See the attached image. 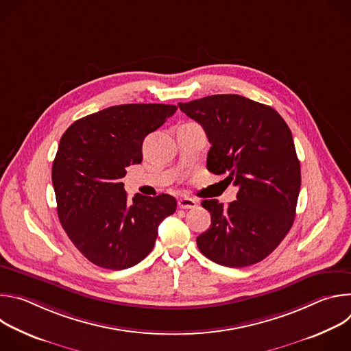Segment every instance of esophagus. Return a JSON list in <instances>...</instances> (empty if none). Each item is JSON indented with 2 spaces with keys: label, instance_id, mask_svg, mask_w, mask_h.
<instances>
[{
  "label": "esophagus",
  "instance_id": "34e87169",
  "mask_svg": "<svg viewBox=\"0 0 351 351\" xmlns=\"http://www.w3.org/2000/svg\"><path fill=\"white\" fill-rule=\"evenodd\" d=\"M178 207L182 210H190V208H195L197 207V202L194 198L190 197H182L178 199Z\"/></svg>",
  "mask_w": 351,
  "mask_h": 351
}]
</instances>
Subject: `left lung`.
<instances>
[{
    "mask_svg": "<svg viewBox=\"0 0 351 351\" xmlns=\"http://www.w3.org/2000/svg\"><path fill=\"white\" fill-rule=\"evenodd\" d=\"M179 108L211 143L207 169L228 173L239 187L228 207L215 198L202 203L211 226L197 237L199 252L230 268L263 261L289 233L302 186L287 123L272 107L237 94L208 95Z\"/></svg>",
    "mask_w": 351,
    "mask_h": 351,
    "instance_id": "1",
    "label": "left lung"
}]
</instances>
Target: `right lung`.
Wrapping results in <instances>:
<instances>
[{
  "mask_svg": "<svg viewBox=\"0 0 351 351\" xmlns=\"http://www.w3.org/2000/svg\"><path fill=\"white\" fill-rule=\"evenodd\" d=\"M176 106L123 104L73 122L61 137L53 184L62 228L79 252L107 269H126L152 252L160 223L176 210L169 194L128 198L122 178L141 145Z\"/></svg>",
  "mask_w": 351,
  "mask_h": 351,
  "instance_id": "right-lung-1",
  "label": "right lung"
}]
</instances>
